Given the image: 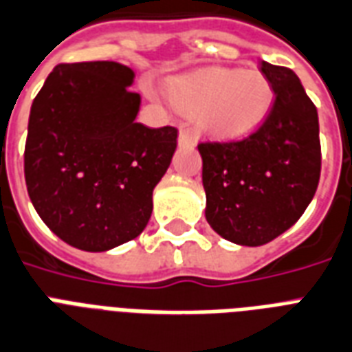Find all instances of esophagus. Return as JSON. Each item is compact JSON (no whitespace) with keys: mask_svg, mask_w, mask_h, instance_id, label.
<instances>
[{"mask_svg":"<svg viewBox=\"0 0 352 352\" xmlns=\"http://www.w3.org/2000/svg\"><path fill=\"white\" fill-rule=\"evenodd\" d=\"M178 145L179 146H195V135H192V132H190V130H187V128L179 130Z\"/></svg>","mask_w":352,"mask_h":352,"instance_id":"1","label":"esophagus"}]
</instances>
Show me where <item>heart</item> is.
<instances>
[{"label":"heart","mask_w":352,"mask_h":352,"mask_svg":"<svg viewBox=\"0 0 352 352\" xmlns=\"http://www.w3.org/2000/svg\"><path fill=\"white\" fill-rule=\"evenodd\" d=\"M168 100L185 116L200 117L204 132L219 139L257 130L274 106L270 78L258 69H207L167 84Z\"/></svg>","instance_id":"obj_1"}]
</instances>
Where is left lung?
<instances>
[{
    "label": "left lung",
    "mask_w": 352,
    "mask_h": 352,
    "mask_svg": "<svg viewBox=\"0 0 352 352\" xmlns=\"http://www.w3.org/2000/svg\"><path fill=\"white\" fill-rule=\"evenodd\" d=\"M275 100L257 132L230 143H200L206 219L222 239L263 246L290 230L318 189V110L298 75L263 62Z\"/></svg>",
    "instance_id": "left-lung-1"
}]
</instances>
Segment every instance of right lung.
<instances>
[{"label":"right lung","mask_w":352,"mask_h":352,"mask_svg":"<svg viewBox=\"0 0 352 352\" xmlns=\"http://www.w3.org/2000/svg\"><path fill=\"white\" fill-rule=\"evenodd\" d=\"M135 73L117 62L56 65L32 100L25 184L43 224L69 246L108 252L145 230L178 130L135 121Z\"/></svg>","instance_id":"1"}]
</instances>
